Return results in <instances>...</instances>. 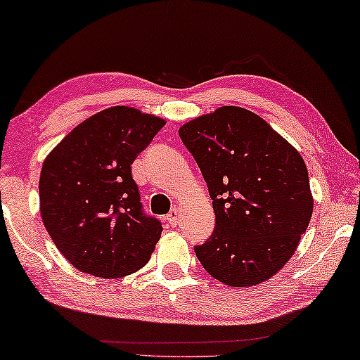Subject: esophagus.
Returning <instances> with one entry per match:
<instances>
[{"instance_id":"1","label":"esophagus","mask_w":360,"mask_h":360,"mask_svg":"<svg viewBox=\"0 0 360 360\" xmlns=\"http://www.w3.org/2000/svg\"><path fill=\"white\" fill-rule=\"evenodd\" d=\"M167 221L169 222V224L171 226H178L179 224V222H181V218H179V211L178 210H176V208H173V210H171L169 211V213L167 214Z\"/></svg>"}]
</instances>
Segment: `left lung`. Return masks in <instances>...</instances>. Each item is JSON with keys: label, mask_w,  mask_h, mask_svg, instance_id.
<instances>
[{"label": "left lung", "mask_w": 360, "mask_h": 360, "mask_svg": "<svg viewBox=\"0 0 360 360\" xmlns=\"http://www.w3.org/2000/svg\"><path fill=\"white\" fill-rule=\"evenodd\" d=\"M213 200L216 224L193 247L210 276L231 287H250L281 271L312 216L303 157L264 120L226 105L182 124Z\"/></svg>", "instance_id": "1"}]
</instances>
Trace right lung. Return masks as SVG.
Here are the masks:
<instances>
[{
  "label": "right lung",
  "instance_id": "1",
  "mask_svg": "<svg viewBox=\"0 0 360 360\" xmlns=\"http://www.w3.org/2000/svg\"><path fill=\"white\" fill-rule=\"evenodd\" d=\"M163 127L165 120L133 107H110L79 123L44 160L41 219L77 269L117 278L150 259L163 227L144 213L131 163Z\"/></svg>",
  "mask_w": 360,
  "mask_h": 360
}]
</instances>
